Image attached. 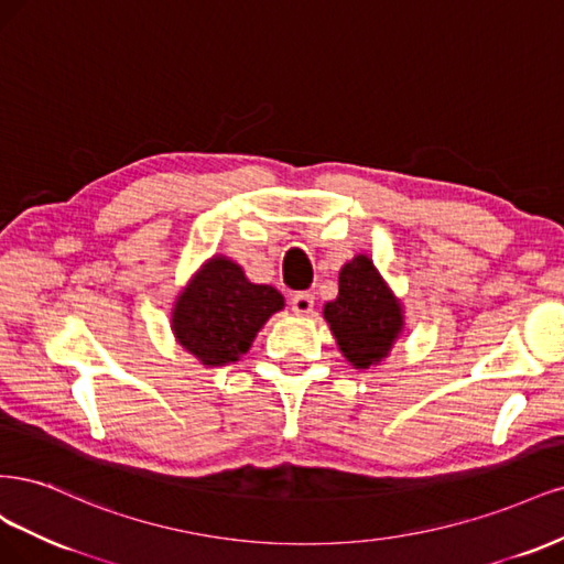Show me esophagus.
Returning <instances> with one entry per match:
<instances>
[{"instance_id": "34e87169", "label": "esophagus", "mask_w": 564, "mask_h": 564, "mask_svg": "<svg viewBox=\"0 0 564 564\" xmlns=\"http://www.w3.org/2000/svg\"><path fill=\"white\" fill-rule=\"evenodd\" d=\"M290 306H293V312L297 316H308V314H312V308H314V295L312 293H297V295H293V300H290Z\"/></svg>"}]
</instances>
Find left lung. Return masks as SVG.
Instances as JSON below:
<instances>
[{"mask_svg": "<svg viewBox=\"0 0 564 564\" xmlns=\"http://www.w3.org/2000/svg\"><path fill=\"white\" fill-rule=\"evenodd\" d=\"M323 316L339 351L358 370L384 360L405 325L401 302L368 256H356L341 267L339 295L323 306Z\"/></svg>", "mask_w": 564, "mask_h": 564, "instance_id": "1", "label": "left lung"}]
</instances>
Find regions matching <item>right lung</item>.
<instances>
[{"instance_id":"add662e5","label":"right lung","mask_w":564,"mask_h":564,"mask_svg":"<svg viewBox=\"0 0 564 564\" xmlns=\"http://www.w3.org/2000/svg\"><path fill=\"white\" fill-rule=\"evenodd\" d=\"M281 308L276 288L250 283L239 264L215 256L177 295L171 328L189 354L213 368L239 360Z\"/></svg>"}]
</instances>
